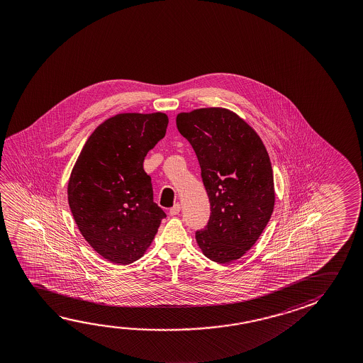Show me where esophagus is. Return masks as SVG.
Wrapping results in <instances>:
<instances>
[{
    "mask_svg": "<svg viewBox=\"0 0 363 363\" xmlns=\"http://www.w3.org/2000/svg\"><path fill=\"white\" fill-rule=\"evenodd\" d=\"M179 211H181V205H179V203H174V206H173V208H169V215H172V216H176V215L179 214Z\"/></svg>",
    "mask_w": 363,
    "mask_h": 363,
    "instance_id": "1",
    "label": "esophagus"
}]
</instances>
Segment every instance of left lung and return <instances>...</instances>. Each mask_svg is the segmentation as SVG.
<instances>
[{
    "label": "left lung",
    "mask_w": 363,
    "mask_h": 363,
    "mask_svg": "<svg viewBox=\"0 0 363 363\" xmlns=\"http://www.w3.org/2000/svg\"><path fill=\"white\" fill-rule=\"evenodd\" d=\"M176 124L196 153L210 200L208 225L196 232L199 248L211 261H237L255 245L274 213L267 149L248 123L223 107L179 113Z\"/></svg>",
    "instance_id": "left-lung-1"
}]
</instances>
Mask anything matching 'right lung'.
Instances as JSON below:
<instances>
[{
  "instance_id": "add662e5",
  "label": "right lung",
  "mask_w": 363,
  "mask_h": 363,
  "mask_svg": "<svg viewBox=\"0 0 363 363\" xmlns=\"http://www.w3.org/2000/svg\"><path fill=\"white\" fill-rule=\"evenodd\" d=\"M163 113H118L89 135L68 181V203L87 243L113 264L144 256L164 211L153 202L145 155L166 135Z\"/></svg>"
}]
</instances>
